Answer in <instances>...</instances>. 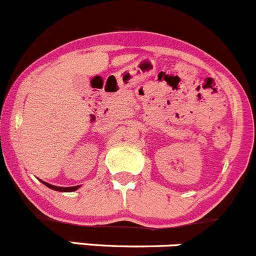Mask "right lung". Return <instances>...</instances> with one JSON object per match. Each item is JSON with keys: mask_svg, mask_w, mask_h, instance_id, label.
Returning a JSON list of instances; mask_svg holds the SVG:
<instances>
[{"mask_svg": "<svg viewBox=\"0 0 256 256\" xmlns=\"http://www.w3.org/2000/svg\"><path fill=\"white\" fill-rule=\"evenodd\" d=\"M42 184H44L46 187H49V188L54 190V191H59V192H72V191H76V190L78 188V187H81V185L78 186H71V187H59V186H54V185H50V184L46 182V181H42Z\"/></svg>", "mask_w": 256, "mask_h": 256, "instance_id": "obj_1", "label": "right lung"}]
</instances>
